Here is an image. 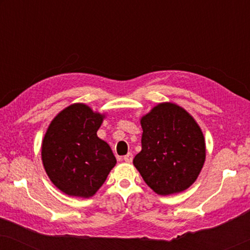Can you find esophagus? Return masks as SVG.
<instances>
[{"label": "esophagus", "mask_w": 250, "mask_h": 250, "mask_svg": "<svg viewBox=\"0 0 250 250\" xmlns=\"http://www.w3.org/2000/svg\"><path fill=\"white\" fill-rule=\"evenodd\" d=\"M123 159H124V162L125 163H132V160H133V155H132V153L131 152H128L127 153V155H126V156H124V158H123Z\"/></svg>", "instance_id": "esophagus-1"}]
</instances>
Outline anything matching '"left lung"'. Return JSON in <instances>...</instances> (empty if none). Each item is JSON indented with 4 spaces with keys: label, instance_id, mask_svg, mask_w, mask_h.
<instances>
[{
    "label": "left lung",
    "instance_id": "8db88e82",
    "mask_svg": "<svg viewBox=\"0 0 250 250\" xmlns=\"http://www.w3.org/2000/svg\"><path fill=\"white\" fill-rule=\"evenodd\" d=\"M140 123L142 150L133 164L148 187L168 196L192 186L206 159V143L196 119L181 105L162 102Z\"/></svg>",
    "mask_w": 250,
    "mask_h": 250
}]
</instances>
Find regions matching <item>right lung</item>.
<instances>
[{"label":"right lung","instance_id":"obj_1","mask_svg":"<svg viewBox=\"0 0 250 250\" xmlns=\"http://www.w3.org/2000/svg\"><path fill=\"white\" fill-rule=\"evenodd\" d=\"M105 114L85 104L62 109L42 141L44 169L54 186L70 197L90 198L116 165L110 146L97 135Z\"/></svg>","mask_w":250,"mask_h":250}]
</instances>
